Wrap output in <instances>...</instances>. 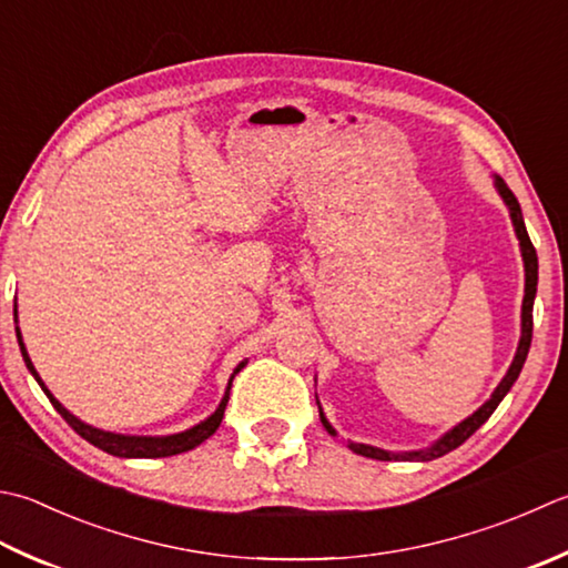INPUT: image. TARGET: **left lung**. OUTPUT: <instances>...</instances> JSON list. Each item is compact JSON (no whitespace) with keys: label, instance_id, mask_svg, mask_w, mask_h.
<instances>
[{"label":"left lung","instance_id":"8db88e82","mask_svg":"<svg viewBox=\"0 0 568 568\" xmlns=\"http://www.w3.org/2000/svg\"><path fill=\"white\" fill-rule=\"evenodd\" d=\"M495 186H497V192L503 194L505 204L509 206V216H513V224H515L519 246H521V258H525V273H527L525 303H521V339H519V347H517V354H515V362H513V366H509V372L505 374V379L499 382V386L495 388V394L490 396V402L483 404L470 418H465L463 424H458L450 433H446V436H443L436 443V446H430L426 450H416V453H386L382 448L364 446V443H349V448L357 453V455H364V458H374V460H396V458H402V460H436V458H440V455H446V453L455 450L458 446H463V443L468 440L473 433L480 428L487 418L493 416V410L507 396L509 388H513V384L517 382L521 366H525V359H527V354H529V344H531V307H535V295H537L539 263H537V251H535V246H531V241H529L525 219H521V209H519L517 196L509 192V186L503 180H499V176H495ZM320 420H322V426L327 428L329 436H337L335 428H332L327 424V418L322 416V410H320Z\"/></svg>","mask_w":568,"mask_h":568}]
</instances>
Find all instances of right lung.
<instances>
[{
	"instance_id": "add662e5",
	"label": "right lung",
	"mask_w": 568,
	"mask_h": 568,
	"mask_svg": "<svg viewBox=\"0 0 568 568\" xmlns=\"http://www.w3.org/2000/svg\"><path fill=\"white\" fill-rule=\"evenodd\" d=\"M17 337H19L21 357H24V362H27V369L33 374V379L39 382V386L43 388V394L49 396V402L63 416L65 424H69L78 433V436L85 438L88 443H93L95 448L105 450L110 455H118V458H166V455H180V453H186V450H192L196 446H202V443L209 436H214L216 428L221 426V418H224V410H226V404H229V388H231L233 376H236L243 369V364H246V362H243V364L236 366V372H233V376H231L229 388H226L224 398H221L219 408L206 420H202V424H199V426L189 428L184 433H174V436H162V438H152V436H120V433H108V430H100V428H93V426L83 424V420H78L73 414H69V410H65L59 402H55L49 388L43 386V382L39 379L37 369H33V364L29 359L24 342H21L19 329H17Z\"/></svg>"
}]
</instances>
